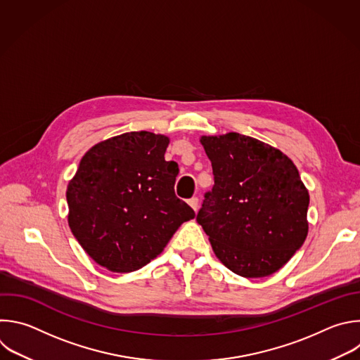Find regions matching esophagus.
I'll list each match as a JSON object with an SVG mask.
<instances>
[{
	"label": "esophagus",
	"mask_w": 360,
	"mask_h": 360,
	"mask_svg": "<svg viewBox=\"0 0 360 360\" xmlns=\"http://www.w3.org/2000/svg\"><path fill=\"white\" fill-rule=\"evenodd\" d=\"M188 203H189V206L196 212L198 210V205H199V199L196 198V196H193V198H191L189 200H188Z\"/></svg>",
	"instance_id": "1"
}]
</instances>
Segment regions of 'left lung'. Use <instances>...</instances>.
<instances>
[{
  "label": "left lung",
  "instance_id": "obj_1",
  "mask_svg": "<svg viewBox=\"0 0 360 360\" xmlns=\"http://www.w3.org/2000/svg\"><path fill=\"white\" fill-rule=\"evenodd\" d=\"M214 185L196 220L233 273L262 278L280 270L308 234L309 195L280 150L238 133L203 136Z\"/></svg>",
  "mask_w": 360,
  "mask_h": 360
}]
</instances>
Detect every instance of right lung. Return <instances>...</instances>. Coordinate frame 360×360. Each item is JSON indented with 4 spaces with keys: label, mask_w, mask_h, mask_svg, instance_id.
Listing matches in <instances>:
<instances>
[{
    "label": "right lung",
    "mask_w": 360,
    "mask_h": 360,
    "mask_svg": "<svg viewBox=\"0 0 360 360\" xmlns=\"http://www.w3.org/2000/svg\"><path fill=\"white\" fill-rule=\"evenodd\" d=\"M169 139L131 131L91 147L68 185L69 227L83 250L114 273L155 259L178 227L195 217L176 198L178 164L165 161Z\"/></svg>",
    "instance_id": "add662e5"
}]
</instances>
